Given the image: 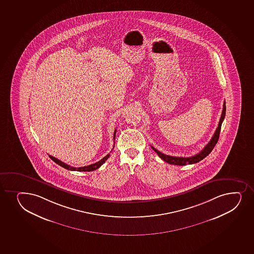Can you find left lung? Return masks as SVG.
<instances>
[{
	"label": "left lung",
	"mask_w": 254,
	"mask_h": 254,
	"mask_svg": "<svg viewBox=\"0 0 254 254\" xmlns=\"http://www.w3.org/2000/svg\"><path fill=\"white\" fill-rule=\"evenodd\" d=\"M225 101L224 102L223 105V111L222 114H221V117H220V122L218 124V127H217L216 131L214 132V136L212 137L209 143L203 148L202 151L193 155L191 157H176V156H170V155H166V154H162L161 152L157 150L156 148H154L153 146H151V148L154 149V151L156 152L157 154L164 161L171 164V165H177V166H187V165H191V164H195V163L199 162L200 160H202V159H204L206 156H208V154H210L211 151L213 150V148H214V146L216 144L218 140H219V137H220V128H221V125H222L223 121L225 119Z\"/></svg>",
	"instance_id": "1"
}]
</instances>
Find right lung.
I'll return each instance as SVG.
<instances>
[{
    "label": "right lung",
    "mask_w": 254,
    "mask_h": 254,
    "mask_svg": "<svg viewBox=\"0 0 254 254\" xmlns=\"http://www.w3.org/2000/svg\"><path fill=\"white\" fill-rule=\"evenodd\" d=\"M116 132H117V130H115L114 140L115 137H116ZM113 148H114V147H113ZM49 157H50V158H51L54 162L58 164L59 166H62L63 168L66 169V170H69V171H94V170H97L98 168H100V166H102L103 164L106 162V160H107L109 157H110V154H107L106 156L103 158L102 160H100V161H98V162L92 164V165H89V166H83V167H78V168H76V167H73V166H68V165H66L65 163L63 162V161H61V160H58L57 158H55V157L52 156V155H49Z\"/></svg>",
    "instance_id": "1"
}]
</instances>
